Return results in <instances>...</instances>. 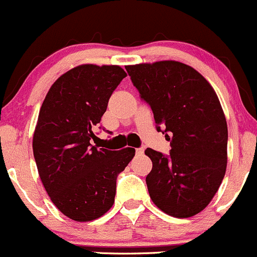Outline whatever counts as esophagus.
I'll return each instance as SVG.
<instances>
[{
  "instance_id": "esophagus-1",
  "label": "esophagus",
  "mask_w": 257,
  "mask_h": 257,
  "mask_svg": "<svg viewBox=\"0 0 257 257\" xmlns=\"http://www.w3.org/2000/svg\"><path fill=\"white\" fill-rule=\"evenodd\" d=\"M143 152H145V150H143V148H137L136 154H143Z\"/></svg>"
}]
</instances>
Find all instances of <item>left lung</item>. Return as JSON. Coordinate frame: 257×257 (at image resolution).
Instances as JSON below:
<instances>
[{"mask_svg":"<svg viewBox=\"0 0 257 257\" xmlns=\"http://www.w3.org/2000/svg\"><path fill=\"white\" fill-rule=\"evenodd\" d=\"M141 99L151 106L170 153L145 151L153 167L146 178L154 205L178 218L205 209L227 169L228 127L205 77L178 61L126 66Z\"/></svg>","mask_w":257,"mask_h":257,"instance_id":"obj_1","label":"left lung"}]
</instances>
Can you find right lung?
Masks as SVG:
<instances>
[{
	"mask_svg": "<svg viewBox=\"0 0 257 257\" xmlns=\"http://www.w3.org/2000/svg\"><path fill=\"white\" fill-rule=\"evenodd\" d=\"M126 76L120 66H78L51 85L41 105L33 137L38 172L54 205L76 222L96 219L111 208L117 175L135 156L134 148L90 145Z\"/></svg>",
	"mask_w": 257,
	"mask_h": 257,
	"instance_id": "right-lung-1",
	"label": "right lung"
}]
</instances>
